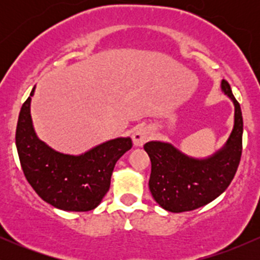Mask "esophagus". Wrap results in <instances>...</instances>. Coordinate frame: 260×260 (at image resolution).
<instances>
[{
    "label": "esophagus",
    "instance_id": "34e87169",
    "mask_svg": "<svg viewBox=\"0 0 260 260\" xmlns=\"http://www.w3.org/2000/svg\"><path fill=\"white\" fill-rule=\"evenodd\" d=\"M153 136V132H151L150 128L148 127H142L138 128L136 132L133 133V143L136 147H142L144 143H147L149 139Z\"/></svg>",
    "mask_w": 260,
    "mask_h": 260
}]
</instances>
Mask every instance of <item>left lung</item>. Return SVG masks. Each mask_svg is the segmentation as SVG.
Listing matches in <instances>:
<instances>
[{"instance_id":"left-lung-1","label":"left lung","mask_w":260,"mask_h":260,"mask_svg":"<svg viewBox=\"0 0 260 260\" xmlns=\"http://www.w3.org/2000/svg\"><path fill=\"white\" fill-rule=\"evenodd\" d=\"M221 89L235 105V124L226 144L215 154L196 159L170 143L148 142L144 145L151 161L149 189L165 210L183 213L201 208L217 198L234 180L242 155L243 118L225 79Z\"/></svg>"}]
</instances>
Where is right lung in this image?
Returning <instances> with one entry per match:
<instances>
[{
    "label": "right lung",
    "instance_id": "add662e5",
    "mask_svg": "<svg viewBox=\"0 0 260 260\" xmlns=\"http://www.w3.org/2000/svg\"><path fill=\"white\" fill-rule=\"evenodd\" d=\"M30 96L20 109L16 145L26 181L52 207L66 211H89L100 204L110 188L116 162L132 148V139L116 138L82 155L53 150L38 138L30 116Z\"/></svg>",
    "mask_w": 260,
    "mask_h": 260
}]
</instances>
